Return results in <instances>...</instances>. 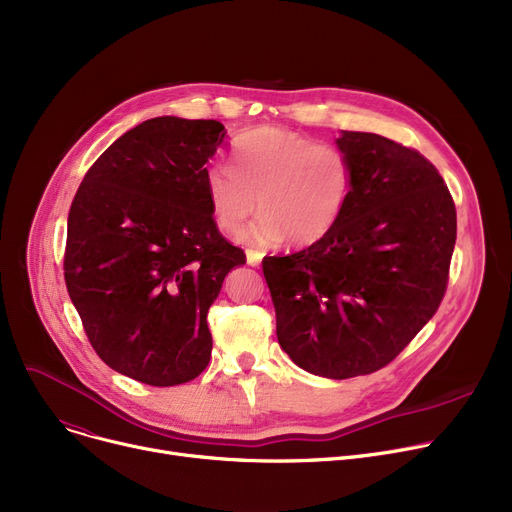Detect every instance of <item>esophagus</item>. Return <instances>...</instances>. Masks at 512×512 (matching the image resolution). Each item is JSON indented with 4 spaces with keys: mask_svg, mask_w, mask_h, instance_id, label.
<instances>
[{
    "mask_svg": "<svg viewBox=\"0 0 512 512\" xmlns=\"http://www.w3.org/2000/svg\"><path fill=\"white\" fill-rule=\"evenodd\" d=\"M261 253H255V251H247V263L251 265V267H257V265H261Z\"/></svg>",
    "mask_w": 512,
    "mask_h": 512,
    "instance_id": "obj_1",
    "label": "esophagus"
}]
</instances>
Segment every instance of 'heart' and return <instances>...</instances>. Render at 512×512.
Listing matches in <instances>:
<instances>
[{
    "instance_id": "heart-1",
    "label": "heart",
    "mask_w": 512,
    "mask_h": 512,
    "mask_svg": "<svg viewBox=\"0 0 512 512\" xmlns=\"http://www.w3.org/2000/svg\"><path fill=\"white\" fill-rule=\"evenodd\" d=\"M205 193L215 224L228 234L240 232L259 209L261 218L240 236L245 245L261 249L286 238L292 247H309L342 218L353 193V166L334 145L259 126L232 143L230 170H207Z\"/></svg>"
}]
</instances>
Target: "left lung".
I'll return each mask as SVG.
<instances>
[{
	"label": "left lung",
	"mask_w": 512,
	"mask_h": 512,
	"mask_svg": "<svg viewBox=\"0 0 512 512\" xmlns=\"http://www.w3.org/2000/svg\"><path fill=\"white\" fill-rule=\"evenodd\" d=\"M353 193L334 230L305 251L265 257L282 351L330 380L388 365L434 317L448 284L456 209L415 149L342 130Z\"/></svg>",
	"instance_id": "left-lung-1"
}]
</instances>
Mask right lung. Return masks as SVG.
<instances>
[{
  "mask_svg": "<svg viewBox=\"0 0 512 512\" xmlns=\"http://www.w3.org/2000/svg\"><path fill=\"white\" fill-rule=\"evenodd\" d=\"M224 137L218 120H145L101 153L68 213L64 278L89 342L149 386L191 382L207 367V311L245 263L205 193V164Z\"/></svg>",
  "mask_w": 512,
  "mask_h": 512,
  "instance_id": "1",
  "label": "right lung"
}]
</instances>
